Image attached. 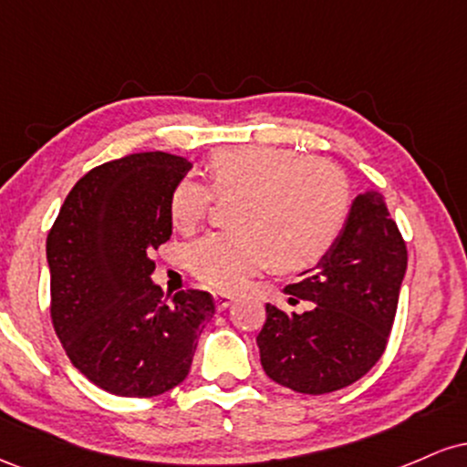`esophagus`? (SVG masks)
I'll return each mask as SVG.
<instances>
[{
  "instance_id": "34e87169",
  "label": "esophagus",
  "mask_w": 467,
  "mask_h": 467,
  "mask_svg": "<svg viewBox=\"0 0 467 467\" xmlns=\"http://www.w3.org/2000/svg\"><path fill=\"white\" fill-rule=\"evenodd\" d=\"M213 298H215V307L219 309V312H223V309H228L230 305H233V301H234V298L230 296V294H223V292H217Z\"/></svg>"
}]
</instances>
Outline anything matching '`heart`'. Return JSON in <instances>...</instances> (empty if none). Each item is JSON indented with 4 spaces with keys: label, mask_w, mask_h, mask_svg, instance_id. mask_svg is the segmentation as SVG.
<instances>
[{
    "label": "heart",
    "mask_w": 467,
    "mask_h": 467,
    "mask_svg": "<svg viewBox=\"0 0 467 467\" xmlns=\"http://www.w3.org/2000/svg\"><path fill=\"white\" fill-rule=\"evenodd\" d=\"M206 173L211 191L197 180L175 184L169 217L175 230L191 234L206 219L213 195L234 197L233 230L206 234L186 252L191 275L219 292H237L267 264L278 272L318 264L349 215V182L329 160L244 144L211 153Z\"/></svg>",
    "instance_id": "obj_1"
}]
</instances>
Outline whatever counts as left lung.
I'll list each match as a JSON object with an SVG mask.
<instances>
[{
	"instance_id": "8db88e82",
	"label": "left lung",
	"mask_w": 467,
	"mask_h": 467,
	"mask_svg": "<svg viewBox=\"0 0 467 467\" xmlns=\"http://www.w3.org/2000/svg\"><path fill=\"white\" fill-rule=\"evenodd\" d=\"M406 261L384 197L360 192L329 252L285 287L289 301H312V309L285 314L265 305L256 345L267 378L296 393L323 395L371 371L387 349Z\"/></svg>"
}]
</instances>
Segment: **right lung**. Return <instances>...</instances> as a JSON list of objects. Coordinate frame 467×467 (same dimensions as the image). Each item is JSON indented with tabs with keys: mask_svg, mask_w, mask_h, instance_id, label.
I'll return each mask as SVG.
<instances>
[{
	"mask_svg": "<svg viewBox=\"0 0 467 467\" xmlns=\"http://www.w3.org/2000/svg\"><path fill=\"white\" fill-rule=\"evenodd\" d=\"M191 162L131 153L85 173L47 233L50 314L63 349L89 382L120 398H153L184 382L215 301L182 289L162 301L153 250L173 233L169 197Z\"/></svg>",
	"mask_w": 467,
	"mask_h": 467,
	"instance_id": "right-lung-1",
	"label": "right lung"
}]
</instances>
